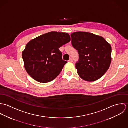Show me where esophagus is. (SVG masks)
I'll use <instances>...</instances> for the list:
<instances>
[{"instance_id": "34e87169", "label": "esophagus", "mask_w": 128, "mask_h": 128, "mask_svg": "<svg viewBox=\"0 0 128 128\" xmlns=\"http://www.w3.org/2000/svg\"><path fill=\"white\" fill-rule=\"evenodd\" d=\"M68 61L70 62H73V59L72 58H70V60H68Z\"/></svg>"}]
</instances>
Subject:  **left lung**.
Segmentation results:
<instances>
[{
    "label": "left lung",
    "mask_w": 128,
    "mask_h": 128,
    "mask_svg": "<svg viewBox=\"0 0 128 128\" xmlns=\"http://www.w3.org/2000/svg\"><path fill=\"white\" fill-rule=\"evenodd\" d=\"M71 37L72 45L79 54L75 64L79 76L89 82L100 78L111 64L110 44L102 37L87 32H76Z\"/></svg>",
    "instance_id": "obj_1"
}]
</instances>
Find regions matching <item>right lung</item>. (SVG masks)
Listing matches in <instances>:
<instances>
[{"label":"right lung","mask_w":128,"mask_h":128,"mask_svg":"<svg viewBox=\"0 0 128 128\" xmlns=\"http://www.w3.org/2000/svg\"><path fill=\"white\" fill-rule=\"evenodd\" d=\"M70 40L67 33L52 32L30 40L22 53L26 72L40 83L55 79L68 62L62 60L59 48Z\"/></svg>","instance_id":"add662e5"}]
</instances>
